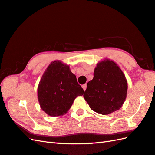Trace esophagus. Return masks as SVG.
I'll return each mask as SVG.
<instances>
[{"mask_svg":"<svg viewBox=\"0 0 155 155\" xmlns=\"http://www.w3.org/2000/svg\"><path fill=\"white\" fill-rule=\"evenodd\" d=\"M82 88H83V90H84V91L86 90V88H87V85L85 84H84V85H82Z\"/></svg>","mask_w":155,"mask_h":155,"instance_id":"obj_1","label":"esophagus"}]
</instances>
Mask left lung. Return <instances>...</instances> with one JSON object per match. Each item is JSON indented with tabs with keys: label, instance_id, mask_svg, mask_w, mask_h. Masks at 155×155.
<instances>
[{
	"label": "left lung",
	"instance_id": "1",
	"mask_svg": "<svg viewBox=\"0 0 155 155\" xmlns=\"http://www.w3.org/2000/svg\"><path fill=\"white\" fill-rule=\"evenodd\" d=\"M128 89L125 75L117 63L109 59L99 62L94 78L87 83L84 98L91 109L109 114L121 108Z\"/></svg>",
	"mask_w": 155,
	"mask_h": 155
}]
</instances>
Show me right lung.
<instances>
[{
    "mask_svg": "<svg viewBox=\"0 0 155 155\" xmlns=\"http://www.w3.org/2000/svg\"><path fill=\"white\" fill-rule=\"evenodd\" d=\"M37 90L40 106L51 117L67 113L75 98L84 93L69 66L58 60L51 62L48 67Z\"/></svg>",
    "mask_w": 155,
    "mask_h": 155,
    "instance_id": "right-lung-1",
    "label": "right lung"
}]
</instances>
